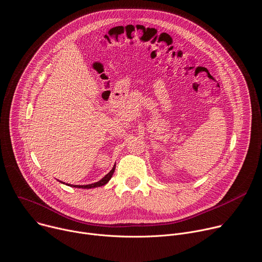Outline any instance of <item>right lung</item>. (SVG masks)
<instances>
[{"label": "right lung", "mask_w": 262, "mask_h": 262, "mask_svg": "<svg viewBox=\"0 0 262 262\" xmlns=\"http://www.w3.org/2000/svg\"><path fill=\"white\" fill-rule=\"evenodd\" d=\"M115 167H116V165H114V167L112 168V170L107 173V174H105L100 181H98V182H96V183H93V184H88V185H68V186H71V187H75V188H82V189H91V188H96V187H100V186H103V185H105L110 180H111V178L113 177V174H114V172H115ZM60 183H62L61 181H59ZM62 184H66V183H62ZM67 185V184H66Z\"/></svg>", "instance_id": "right-lung-1"}]
</instances>
